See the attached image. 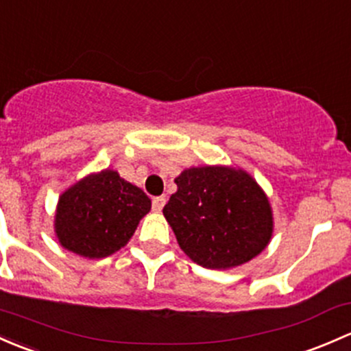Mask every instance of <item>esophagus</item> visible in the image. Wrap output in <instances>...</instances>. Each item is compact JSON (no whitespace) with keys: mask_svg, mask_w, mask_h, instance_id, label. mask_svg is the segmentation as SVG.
<instances>
[{"mask_svg":"<svg viewBox=\"0 0 351 351\" xmlns=\"http://www.w3.org/2000/svg\"><path fill=\"white\" fill-rule=\"evenodd\" d=\"M166 204V198L165 197H154L153 198V210L154 212H161L163 206Z\"/></svg>","mask_w":351,"mask_h":351,"instance_id":"1","label":"esophagus"}]
</instances>
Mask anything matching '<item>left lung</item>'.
Instances as JSON below:
<instances>
[{
    "mask_svg": "<svg viewBox=\"0 0 351 351\" xmlns=\"http://www.w3.org/2000/svg\"><path fill=\"white\" fill-rule=\"evenodd\" d=\"M163 213L180 247L206 269L241 265L263 252L272 235L264 191L247 173L223 166L185 169Z\"/></svg>",
    "mask_w": 351,
    "mask_h": 351,
    "instance_id": "8db88e82",
    "label": "left lung"
}]
</instances>
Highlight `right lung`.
I'll return each mask as SVG.
<instances>
[{
  "instance_id": "right-lung-1",
  "label": "right lung",
  "mask_w": 351,
  "mask_h": 351,
  "mask_svg": "<svg viewBox=\"0 0 351 351\" xmlns=\"http://www.w3.org/2000/svg\"><path fill=\"white\" fill-rule=\"evenodd\" d=\"M149 210L151 200L141 188L106 169L62 195L55 232L65 249L102 259L126 245Z\"/></svg>"
}]
</instances>
